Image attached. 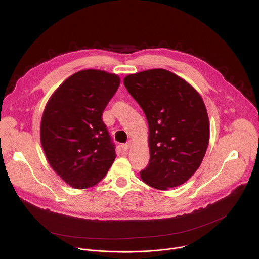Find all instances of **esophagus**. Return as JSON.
Segmentation results:
<instances>
[{"mask_svg": "<svg viewBox=\"0 0 259 259\" xmlns=\"http://www.w3.org/2000/svg\"><path fill=\"white\" fill-rule=\"evenodd\" d=\"M121 148H122V150H124V151H127L130 148H131V143H126V144H123L122 146H121Z\"/></svg>", "mask_w": 259, "mask_h": 259, "instance_id": "1", "label": "esophagus"}]
</instances>
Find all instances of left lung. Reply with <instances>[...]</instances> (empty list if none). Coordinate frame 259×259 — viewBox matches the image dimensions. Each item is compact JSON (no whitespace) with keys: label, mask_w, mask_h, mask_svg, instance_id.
Masks as SVG:
<instances>
[{"label":"left lung","mask_w":259,"mask_h":259,"mask_svg":"<svg viewBox=\"0 0 259 259\" xmlns=\"http://www.w3.org/2000/svg\"><path fill=\"white\" fill-rule=\"evenodd\" d=\"M148 119L149 161L141 170L160 190L185 182L199 167L209 142V120L199 94L182 77L153 69L123 78Z\"/></svg>","instance_id":"8db88e82"}]
</instances>
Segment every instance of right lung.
<instances>
[{
    "mask_svg": "<svg viewBox=\"0 0 259 259\" xmlns=\"http://www.w3.org/2000/svg\"><path fill=\"white\" fill-rule=\"evenodd\" d=\"M116 74L84 70L68 77L42 113L40 143L52 168L74 188H89L109 171L115 147L103 113L119 87Z\"/></svg>",
    "mask_w": 259,
    "mask_h": 259,
    "instance_id": "1",
    "label": "right lung"
}]
</instances>
